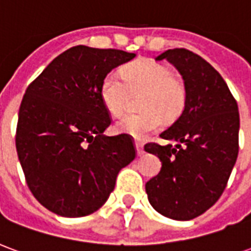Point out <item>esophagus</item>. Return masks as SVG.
Wrapping results in <instances>:
<instances>
[{
    "mask_svg": "<svg viewBox=\"0 0 251 251\" xmlns=\"http://www.w3.org/2000/svg\"><path fill=\"white\" fill-rule=\"evenodd\" d=\"M134 145H136V148H137V154H138V156H142V154H144V145H142V142H140V141H136L134 142Z\"/></svg>",
    "mask_w": 251,
    "mask_h": 251,
    "instance_id": "1",
    "label": "esophagus"
}]
</instances>
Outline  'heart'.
I'll return each instance as SVG.
<instances>
[{"mask_svg": "<svg viewBox=\"0 0 251 251\" xmlns=\"http://www.w3.org/2000/svg\"><path fill=\"white\" fill-rule=\"evenodd\" d=\"M122 77L115 72L106 74L100 82L99 94L104 107L113 117H120L126 110L130 93L144 91L142 113L126 114L117 122V129L136 138L145 137L167 121L179 118L187 104V87L175 76L167 64L142 59L126 66Z\"/></svg>", "mask_w": 251, "mask_h": 251, "instance_id": "b5f03b06", "label": "heart"}]
</instances>
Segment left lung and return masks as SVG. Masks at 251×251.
Returning <instances> with one entry per match:
<instances>
[{"instance_id": "left-lung-1", "label": "left lung", "mask_w": 251, "mask_h": 251, "mask_svg": "<svg viewBox=\"0 0 251 251\" xmlns=\"http://www.w3.org/2000/svg\"><path fill=\"white\" fill-rule=\"evenodd\" d=\"M167 59L184 79V111L160 134L176 145L148 142L161 171L145 184L148 199L161 215L189 221L215 204L226 188L239 151V111L221 74L194 52L175 48Z\"/></svg>"}]
</instances>
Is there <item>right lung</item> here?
I'll use <instances>...</instances> for the list:
<instances>
[{
  "mask_svg": "<svg viewBox=\"0 0 251 251\" xmlns=\"http://www.w3.org/2000/svg\"><path fill=\"white\" fill-rule=\"evenodd\" d=\"M134 56L72 47L26 87L16 149L30 192L57 215L79 218L100 208L118 172L136 158L129 134H103L111 117L99 94L104 75Z\"/></svg>",
  "mask_w": 251,
  "mask_h": 251,
  "instance_id": "add662e5",
  "label": "right lung"
}]
</instances>
